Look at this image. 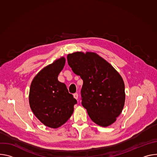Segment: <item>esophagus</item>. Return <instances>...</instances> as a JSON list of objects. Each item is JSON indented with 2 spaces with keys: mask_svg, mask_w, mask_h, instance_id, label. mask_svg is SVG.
<instances>
[{
  "mask_svg": "<svg viewBox=\"0 0 157 157\" xmlns=\"http://www.w3.org/2000/svg\"><path fill=\"white\" fill-rule=\"evenodd\" d=\"M73 96H74V98H75L76 99H78V93H75V94H73Z\"/></svg>",
  "mask_w": 157,
  "mask_h": 157,
  "instance_id": "1",
  "label": "esophagus"
}]
</instances>
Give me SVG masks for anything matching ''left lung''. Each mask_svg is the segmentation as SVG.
<instances>
[{
    "instance_id": "left-lung-1",
    "label": "left lung",
    "mask_w": 157,
    "mask_h": 157,
    "mask_svg": "<svg viewBox=\"0 0 157 157\" xmlns=\"http://www.w3.org/2000/svg\"><path fill=\"white\" fill-rule=\"evenodd\" d=\"M71 70L83 81L82 105L91 119L101 127L116 121L123 110L125 85L116 70L96 53L76 52L67 56Z\"/></svg>"
}]
</instances>
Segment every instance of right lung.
Instances as JSON below:
<instances>
[{
    "mask_svg": "<svg viewBox=\"0 0 157 157\" xmlns=\"http://www.w3.org/2000/svg\"><path fill=\"white\" fill-rule=\"evenodd\" d=\"M66 62L61 56L40 70L33 79L29 92L30 107L45 126L56 128L69 119L77 101L66 86L58 80Z\"/></svg>",
    "mask_w": 157,
    "mask_h": 157,
    "instance_id": "add662e5",
    "label": "right lung"
}]
</instances>
